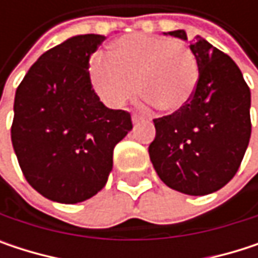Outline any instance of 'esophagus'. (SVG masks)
Returning <instances> with one entry per match:
<instances>
[{
  "instance_id": "obj_1",
  "label": "esophagus",
  "mask_w": 258,
  "mask_h": 258,
  "mask_svg": "<svg viewBox=\"0 0 258 258\" xmlns=\"http://www.w3.org/2000/svg\"><path fill=\"white\" fill-rule=\"evenodd\" d=\"M143 122H145V119H143V118L136 116V115L133 116V124H134V125H140V124H143Z\"/></svg>"
}]
</instances>
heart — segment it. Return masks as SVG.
<instances>
[{
  "label": "heart",
  "instance_id": "obj_1",
  "mask_svg": "<svg viewBox=\"0 0 258 258\" xmlns=\"http://www.w3.org/2000/svg\"><path fill=\"white\" fill-rule=\"evenodd\" d=\"M91 82L100 98L119 107L137 91L158 110L176 113L191 100L199 79L192 52L173 38L128 34L115 41L110 56L91 62Z\"/></svg>",
  "mask_w": 258,
  "mask_h": 258
}]
</instances>
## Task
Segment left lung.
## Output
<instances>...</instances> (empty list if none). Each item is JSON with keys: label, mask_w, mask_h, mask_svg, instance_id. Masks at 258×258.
I'll list each match as a JSON object with an SVG mask.
<instances>
[{"label": "left lung", "mask_w": 258, "mask_h": 258, "mask_svg": "<svg viewBox=\"0 0 258 258\" xmlns=\"http://www.w3.org/2000/svg\"><path fill=\"white\" fill-rule=\"evenodd\" d=\"M188 40L183 29L167 32ZM199 80L189 103L154 119L149 145L152 166L167 186L188 196H206L236 175L251 137V92L229 55L200 35L189 41Z\"/></svg>", "instance_id": "8db88e82"}]
</instances>
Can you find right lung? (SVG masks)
I'll return each instance as SVG.
<instances>
[{"label":"right lung","instance_id":"obj_1","mask_svg":"<svg viewBox=\"0 0 258 258\" xmlns=\"http://www.w3.org/2000/svg\"><path fill=\"white\" fill-rule=\"evenodd\" d=\"M104 40L75 35L44 52L15 95L12 143L28 183L43 197L73 205L95 196L113 167V148L133 124L106 107L89 78V58Z\"/></svg>","mask_w":258,"mask_h":258}]
</instances>
